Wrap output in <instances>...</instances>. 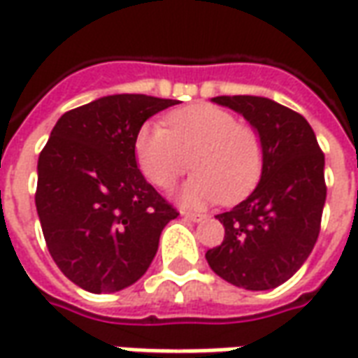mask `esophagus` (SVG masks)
Segmentation results:
<instances>
[{
  "instance_id": "obj_1",
  "label": "esophagus",
  "mask_w": 358,
  "mask_h": 358,
  "mask_svg": "<svg viewBox=\"0 0 358 358\" xmlns=\"http://www.w3.org/2000/svg\"><path fill=\"white\" fill-rule=\"evenodd\" d=\"M185 220H189V222H194V224H199L202 220H206V215L204 214H194V212H181Z\"/></svg>"
}]
</instances>
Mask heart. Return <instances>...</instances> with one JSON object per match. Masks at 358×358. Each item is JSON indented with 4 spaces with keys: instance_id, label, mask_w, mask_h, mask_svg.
<instances>
[{
    "instance_id": "heart-1",
    "label": "heart",
    "mask_w": 358,
    "mask_h": 358,
    "mask_svg": "<svg viewBox=\"0 0 358 358\" xmlns=\"http://www.w3.org/2000/svg\"><path fill=\"white\" fill-rule=\"evenodd\" d=\"M133 150L138 169L159 189H169L189 169L191 158L196 173L177 194L185 206L245 199L264 169V146L258 131L212 103L171 111L166 129L156 123L141 127Z\"/></svg>"
}]
</instances>
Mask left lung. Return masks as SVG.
<instances>
[{
    "label": "left lung",
    "mask_w": 358,
    "mask_h": 358,
    "mask_svg": "<svg viewBox=\"0 0 358 358\" xmlns=\"http://www.w3.org/2000/svg\"><path fill=\"white\" fill-rule=\"evenodd\" d=\"M264 146L260 183L237 206L217 214L225 237L206 260L222 280L248 291L281 285L305 264L318 239L326 202L324 154L301 113L260 96H217Z\"/></svg>",
    "instance_id": "obj_1"
}]
</instances>
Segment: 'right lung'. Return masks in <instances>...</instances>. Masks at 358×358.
I'll list each match as a JSON object with an SVG mask.
<instances>
[{"mask_svg":"<svg viewBox=\"0 0 358 358\" xmlns=\"http://www.w3.org/2000/svg\"><path fill=\"white\" fill-rule=\"evenodd\" d=\"M113 94L63 113L38 158L36 210L53 262L90 293H115L143 278L159 235L179 212L134 159L144 121L175 106Z\"/></svg>","mask_w":358,"mask_h":358,"instance_id":"obj_1","label":"right lung"}]
</instances>
